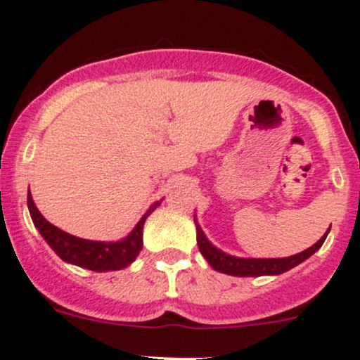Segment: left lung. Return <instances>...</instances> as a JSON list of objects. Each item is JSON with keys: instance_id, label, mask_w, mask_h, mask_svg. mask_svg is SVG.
<instances>
[{"instance_id": "left-lung-1", "label": "left lung", "mask_w": 360, "mask_h": 360, "mask_svg": "<svg viewBox=\"0 0 360 360\" xmlns=\"http://www.w3.org/2000/svg\"><path fill=\"white\" fill-rule=\"evenodd\" d=\"M198 247L202 255L205 257L207 262L214 271L222 272L228 276H236V278H245V276H259L262 274L259 259H233V257L224 255L219 250H215L209 241L198 234Z\"/></svg>"}]
</instances>
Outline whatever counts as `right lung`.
Instances as JSON below:
<instances>
[{
    "label": "right lung",
    "mask_w": 360,
    "mask_h": 360,
    "mask_svg": "<svg viewBox=\"0 0 360 360\" xmlns=\"http://www.w3.org/2000/svg\"><path fill=\"white\" fill-rule=\"evenodd\" d=\"M32 215H36L34 207H30ZM145 222V221H143ZM143 222L136 226L134 231L127 238L117 243H103V241H81L69 240L65 236L51 233L50 228H44L43 221L39 217H34V224L37 231L46 241V245L58 255L65 264L82 267V269L94 272H112L126 269L136 260L143 248Z\"/></svg>",
    "instance_id": "obj_1"
}]
</instances>
